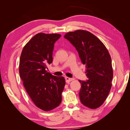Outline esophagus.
Instances as JSON below:
<instances>
[{
  "label": "esophagus",
  "instance_id": "esophagus-1",
  "mask_svg": "<svg viewBox=\"0 0 130 130\" xmlns=\"http://www.w3.org/2000/svg\"><path fill=\"white\" fill-rule=\"evenodd\" d=\"M73 80V78L68 77H65V81H66V82H67V83H69V82H70V81H72Z\"/></svg>",
  "mask_w": 130,
  "mask_h": 130
}]
</instances>
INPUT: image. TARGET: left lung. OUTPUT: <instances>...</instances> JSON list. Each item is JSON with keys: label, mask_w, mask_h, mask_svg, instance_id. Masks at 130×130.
Here are the masks:
<instances>
[{"label": "left lung", "mask_w": 130, "mask_h": 130, "mask_svg": "<svg viewBox=\"0 0 130 130\" xmlns=\"http://www.w3.org/2000/svg\"><path fill=\"white\" fill-rule=\"evenodd\" d=\"M75 47L81 62L85 65L86 81L78 80L81 103L91 109L101 106L111 90L113 78L111 56L98 37L88 31L78 30L64 36Z\"/></svg>", "instance_id": "8db88e82"}]
</instances>
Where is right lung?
I'll list each match as a JSON object with an SVG mask.
<instances>
[{
    "label": "right lung",
    "instance_id": "right-lung-1",
    "mask_svg": "<svg viewBox=\"0 0 130 130\" xmlns=\"http://www.w3.org/2000/svg\"><path fill=\"white\" fill-rule=\"evenodd\" d=\"M58 34L38 33L26 43L19 61V74L23 86L33 103L45 111L61 104L65 85L63 77L53 76L47 66L53 61L54 44Z\"/></svg>",
    "mask_w": 130,
    "mask_h": 130
}]
</instances>
